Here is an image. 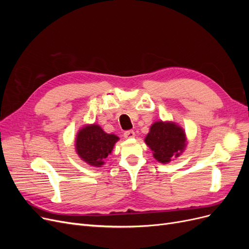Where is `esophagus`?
<instances>
[{
  "label": "esophagus",
  "instance_id": "34e87169",
  "mask_svg": "<svg viewBox=\"0 0 249 249\" xmlns=\"http://www.w3.org/2000/svg\"><path fill=\"white\" fill-rule=\"evenodd\" d=\"M124 136L126 139H132L135 137V132L134 131H126V132H124Z\"/></svg>",
  "mask_w": 249,
  "mask_h": 249
}]
</instances>
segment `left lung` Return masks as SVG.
Listing matches in <instances>:
<instances>
[{"label":"left lung","mask_w":249,"mask_h":249,"mask_svg":"<svg viewBox=\"0 0 249 249\" xmlns=\"http://www.w3.org/2000/svg\"><path fill=\"white\" fill-rule=\"evenodd\" d=\"M144 142L158 162L167 164L184 153L188 140L177 123L158 120L150 125Z\"/></svg>","instance_id":"left-lung-1"}]
</instances>
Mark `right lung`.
<instances>
[{
	"label": "right lung",
	"mask_w": 249,
	"mask_h": 249,
	"mask_svg": "<svg viewBox=\"0 0 249 249\" xmlns=\"http://www.w3.org/2000/svg\"><path fill=\"white\" fill-rule=\"evenodd\" d=\"M118 140V136L106 133L99 124H85L77 133L74 147L81 160L90 166L102 167Z\"/></svg>",
	"instance_id": "add662e5"
}]
</instances>
